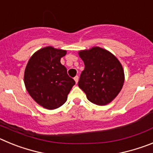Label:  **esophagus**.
Listing matches in <instances>:
<instances>
[{
    "mask_svg": "<svg viewBox=\"0 0 153 153\" xmlns=\"http://www.w3.org/2000/svg\"><path fill=\"white\" fill-rule=\"evenodd\" d=\"M74 80H75L76 83H77L78 80H79V76H76L75 77H74Z\"/></svg>",
    "mask_w": 153,
    "mask_h": 153,
    "instance_id": "1",
    "label": "esophagus"
}]
</instances>
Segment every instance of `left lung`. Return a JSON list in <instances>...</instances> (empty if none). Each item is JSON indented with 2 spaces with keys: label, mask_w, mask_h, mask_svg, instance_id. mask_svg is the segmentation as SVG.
Returning a JSON list of instances; mask_svg holds the SVG:
<instances>
[{
  "label": "left lung",
  "mask_w": 153,
  "mask_h": 153,
  "mask_svg": "<svg viewBox=\"0 0 153 153\" xmlns=\"http://www.w3.org/2000/svg\"><path fill=\"white\" fill-rule=\"evenodd\" d=\"M78 54L85 65L78 82L79 88L93 103L105 106L111 102L122 90L125 79L120 60L99 47L79 51Z\"/></svg>",
  "instance_id": "8db88e82"
}]
</instances>
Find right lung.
I'll list each match as a JSON object with an SVG mask.
<instances>
[{"label":"right lung","mask_w":153,"mask_h":153,"mask_svg":"<svg viewBox=\"0 0 153 153\" xmlns=\"http://www.w3.org/2000/svg\"><path fill=\"white\" fill-rule=\"evenodd\" d=\"M66 54L67 51L48 46L36 51L26 66L25 87L33 100L45 109H55L64 104L75 84L60 63Z\"/></svg>","instance_id":"1"}]
</instances>
